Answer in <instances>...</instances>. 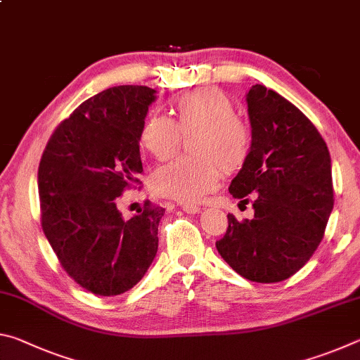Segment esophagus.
<instances>
[{
  "instance_id": "obj_1",
  "label": "esophagus",
  "mask_w": 360,
  "mask_h": 360,
  "mask_svg": "<svg viewBox=\"0 0 360 360\" xmlns=\"http://www.w3.org/2000/svg\"><path fill=\"white\" fill-rule=\"evenodd\" d=\"M182 211H186L187 214H197V212L202 211V208H200V206H197V205L186 203V205H182Z\"/></svg>"
}]
</instances>
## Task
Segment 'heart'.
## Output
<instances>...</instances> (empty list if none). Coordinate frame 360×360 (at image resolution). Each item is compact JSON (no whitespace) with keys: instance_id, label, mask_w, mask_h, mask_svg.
I'll return each instance as SVG.
<instances>
[{"instance_id":"1","label":"heart","mask_w":360,"mask_h":360,"mask_svg":"<svg viewBox=\"0 0 360 360\" xmlns=\"http://www.w3.org/2000/svg\"><path fill=\"white\" fill-rule=\"evenodd\" d=\"M176 120L150 114L139 131V143L157 160H167L178 149L181 135L193 155L179 157L152 174V188L181 203L200 202L214 191L225 173L240 169L251 149V133L235 115L227 94L214 87L197 89L176 103Z\"/></svg>"}]
</instances>
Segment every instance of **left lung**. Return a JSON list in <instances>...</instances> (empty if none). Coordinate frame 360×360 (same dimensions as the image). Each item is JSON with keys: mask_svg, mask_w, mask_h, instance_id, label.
I'll return each mask as SVG.
<instances>
[{"mask_svg": "<svg viewBox=\"0 0 360 360\" xmlns=\"http://www.w3.org/2000/svg\"><path fill=\"white\" fill-rule=\"evenodd\" d=\"M246 103L251 149L229 191L245 203L252 195L254 217L229 214L216 248L243 278L278 283L300 270L324 236L333 210L332 162L311 120L275 90L255 84Z\"/></svg>", "mask_w": 360, "mask_h": 360, "instance_id": "1", "label": "left lung"}]
</instances>
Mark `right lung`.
<instances>
[{
	"label": "right lung",
	"instance_id": "obj_1",
	"mask_svg": "<svg viewBox=\"0 0 360 360\" xmlns=\"http://www.w3.org/2000/svg\"><path fill=\"white\" fill-rule=\"evenodd\" d=\"M146 85H119L85 100L57 127L38 169L41 224L65 271L96 295L141 281L158 249L160 206L124 219L125 187L143 173L139 131L155 101Z\"/></svg>",
	"mask_w": 360,
	"mask_h": 360
}]
</instances>
